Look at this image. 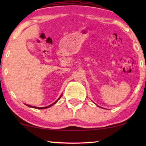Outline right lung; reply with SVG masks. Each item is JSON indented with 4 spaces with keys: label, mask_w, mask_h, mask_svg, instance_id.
<instances>
[{
    "label": "right lung",
    "mask_w": 146,
    "mask_h": 146,
    "mask_svg": "<svg viewBox=\"0 0 146 146\" xmlns=\"http://www.w3.org/2000/svg\"><path fill=\"white\" fill-rule=\"evenodd\" d=\"M62 94L60 95V97L58 98V99L56 101V102H54L53 104H51V105H50V106H46V107H36V106H30V105H28V104H26V105H27V106H29V107H31V108H36V109H46V108H49V107H51V106H53L54 104H56V102H57L59 100H60V98L62 97Z\"/></svg>",
    "instance_id": "1"
}]
</instances>
